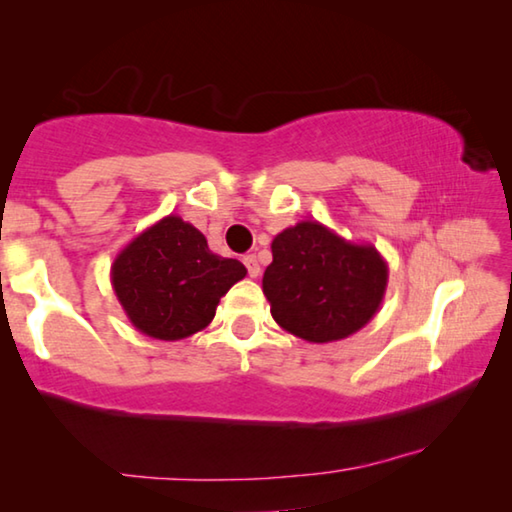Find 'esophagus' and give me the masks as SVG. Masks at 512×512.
I'll return each mask as SVG.
<instances>
[{
	"label": "esophagus",
	"mask_w": 512,
	"mask_h": 512,
	"mask_svg": "<svg viewBox=\"0 0 512 512\" xmlns=\"http://www.w3.org/2000/svg\"><path fill=\"white\" fill-rule=\"evenodd\" d=\"M244 264H246V268H248V275H250V277H257V275H259V262H257L255 255H246V257H244Z\"/></svg>",
	"instance_id": "esophagus-1"
}]
</instances>
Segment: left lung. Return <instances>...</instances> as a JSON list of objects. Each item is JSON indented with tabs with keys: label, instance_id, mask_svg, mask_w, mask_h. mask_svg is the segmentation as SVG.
<instances>
[{
	"label": "left lung",
	"instance_id": "left-lung-1",
	"mask_svg": "<svg viewBox=\"0 0 512 512\" xmlns=\"http://www.w3.org/2000/svg\"><path fill=\"white\" fill-rule=\"evenodd\" d=\"M262 289L275 323L309 343L359 332L377 314L388 264L372 244H354L318 221H300L273 239Z\"/></svg>",
	"mask_w": 512,
	"mask_h": 512
}]
</instances>
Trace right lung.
Wrapping results in <instances>:
<instances>
[{"instance_id": "1", "label": "right lung", "mask_w": 512, "mask_h": 512, "mask_svg": "<svg viewBox=\"0 0 512 512\" xmlns=\"http://www.w3.org/2000/svg\"><path fill=\"white\" fill-rule=\"evenodd\" d=\"M246 273L239 259L214 255L201 230L169 214L121 248L110 282L135 329L180 341L212 323L221 298Z\"/></svg>"}]
</instances>
